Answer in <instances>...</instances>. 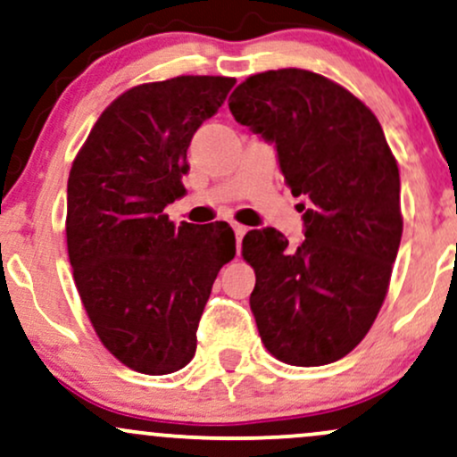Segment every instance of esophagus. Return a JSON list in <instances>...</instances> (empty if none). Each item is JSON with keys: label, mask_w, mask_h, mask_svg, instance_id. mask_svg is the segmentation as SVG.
<instances>
[{"label": "esophagus", "mask_w": 457, "mask_h": 457, "mask_svg": "<svg viewBox=\"0 0 457 457\" xmlns=\"http://www.w3.org/2000/svg\"><path fill=\"white\" fill-rule=\"evenodd\" d=\"M232 229H234V234H236V240H243V236L246 234V228L243 223H236V221H232Z\"/></svg>", "instance_id": "esophagus-1"}]
</instances>
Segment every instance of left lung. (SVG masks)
I'll return each instance as SVG.
<instances>
[{"label":"left lung","mask_w":457,"mask_h":457,"mask_svg":"<svg viewBox=\"0 0 457 457\" xmlns=\"http://www.w3.org/2000/svg\"><path fill=\"white\" fill-rule=\"evenodd\" d=\"M243 127L275 144L305 240L251 229L249 305L266 350L316 367L354 350L378 316L402 240L400 170L374 113L339 83L301 68L249 77L229 96Z\"/></svg>","instance_id":"left-lung-1"}]
</instances>
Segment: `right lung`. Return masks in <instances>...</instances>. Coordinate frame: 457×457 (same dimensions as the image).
<instances>
[{"label":"right lung","mask_w":457,"mask_h":457,"mask_svg":"<svg viewBox=\"0 0 457 457\" xmlns=\"http://www.w3.org/2000/svg\"><path fill=\"white\" fill-rule=\"evenodd\" d=\"M236 79L182 75L120 94L96 120L68 176L66 243L98 339L141 374L182 370L223 264L236 255L225 221L176 225L187 150Z\"/></svg>","instance_id":"obj_1"}]
</instances>
